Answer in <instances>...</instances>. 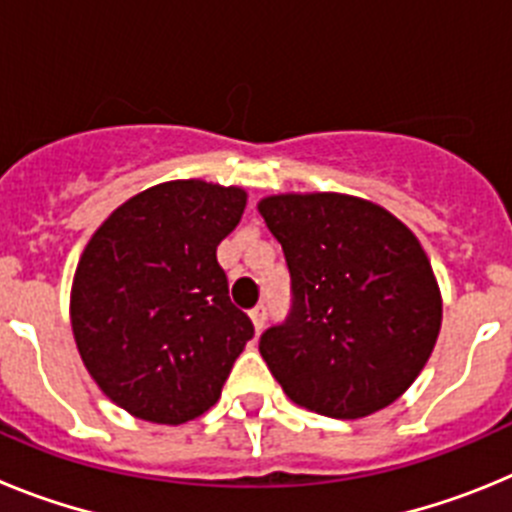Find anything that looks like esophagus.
I'll return each mask as SVG.
<instances>
[{
  "label": "esophagus",
  "instance_id": "esophagus-1",
  "mask_svg": "<svg viewBox=\"0 0 512 512\" xmlns=\"http://www.w3.org/2000/svg\"><path fill=\"white\" fill-rule=\"evenodd\" d=\"M251 320H253V328L256 330H261L264 328V323H266V305H256L251 310Z\"/></svg>",
  "mask_w": 512,
  "mask_h": 512
}]
</instances>
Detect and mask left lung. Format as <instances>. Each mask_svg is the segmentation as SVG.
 <instances>
[{
	"label": "left lung",
	"mask_w": 512,
	"mask_h": 512,
	"mask_svg": "<svg viewBox=\"0 0 512 512\" xmlns=\"http://www.w3.org/2000/svg\"><path fill=\"white\" fill-rule=\"evenodd\" d=\"M289 266L284 323L259 351L300 408L354 420L408 390L436 346L441 295L418 238L395 215L348 194L259 202Z\"/></svg>",
	"instance_id": "8db88e82"
}]
</instances>
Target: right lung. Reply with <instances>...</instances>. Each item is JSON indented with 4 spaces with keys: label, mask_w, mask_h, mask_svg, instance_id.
Instances as JSON below:
<instances>
[{
    "label": "right lung",
    "mask_w": 512,
    "mask_h": 512,
    "mask_svg": "<svg viewBox=\"0 0 512 512\" xmlns=\"http://www.w3.org/2000/svg\"><path fill=\"white\" fill-rule=\"evenodd\" d=\"M243 207L238 187L158 184L117 207L81 253L76 346L99 390L135 418L179 425L210 410L253 338L217 264Z\"/></svg>",
    "instance_id": "right-lung-1"
}]
</instances>
